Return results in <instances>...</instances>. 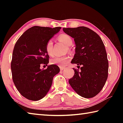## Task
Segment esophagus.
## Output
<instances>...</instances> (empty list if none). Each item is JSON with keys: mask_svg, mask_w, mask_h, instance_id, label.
Wrapping results in <instances>:
<instances>
[{"mask_svg": "<svg viewBox=\"0 0 123 123\" xmlns=\"http://www.w3.org/2000/svg\"><path fill=\"white\" fill-rule=\"evenodd\" d=\"M65 69H66V68L65 67H60V70H61V71H63V70Z\"/></svg>", "mask_w": 123, "mask_h": 123, "instance_id": "34e87169", "label": "esophagus"}]
</instances>
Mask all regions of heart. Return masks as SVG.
I'll use <instances>...</instances> for the list:
<instances>
[{"mask_svg":"<svg viewBox=\"0 0 123 123\" xmlns=\"http://www.w3.org/2000/svg\"><path fill=\"white\" fill-rule=\"evenodd\" d=\"M59 40L63 42L67 46H69L72 45V39L70 36L66 34H62L59 36ZM53 41L52 39H49L45 44V51L46 53L49 55H52V49H53ZM70 60V57L68 55L63 56L61 57H55L54 58L51 59V63L52 64L58 65L60 67H62L68 63Z\"/></svg>","mask_w":123,"mask_h":123,"instance_id":"heart-1","label":"heart"}]
</instances>
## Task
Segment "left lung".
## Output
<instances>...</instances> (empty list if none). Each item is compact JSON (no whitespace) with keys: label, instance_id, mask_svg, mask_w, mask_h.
I'll list each match as a JSON object with an SVG mask.
<instances>
[{"label":"left lung","instance_id":"8db88e82","mask_svg":"<svg viewBox=\"0 0 123 123\" xmlns=\"http://www.w3.org/2000/svg\"><path fill=\"white\" fill-rule=\"evenodd\" d=\"M63 31L75 42V53L71 63L82 66L80 71L73 69L74 74L69 84L80 96L92 98L100 92L108 78V61L104 44L100 36L88 27L63 28Z\"/></svg>","mask_w":123,"mask_h":123}]
</instances>
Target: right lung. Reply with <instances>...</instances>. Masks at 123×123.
Here are the masks:
<instances>
[{
    "instance_id": "right-lung-1",
    "label": "right lung",
    "mask_w": 123,
    "mask_h": 123,
    "mask_svg": "<svg viewBox=\"0 0 123 123\" xmlns=\"http://www.w3.org/2000/svg\"><path fill=\"white\" fill-rule=\"evenodd\" d=\"M61 27H32L20 36L13 49L11 70L17 90L28 100H39L50 89L53 78L60 72L59 67L49 66L44 70L41 64L49 62L45 44Z\"/></svg>"
}]
</instances>
